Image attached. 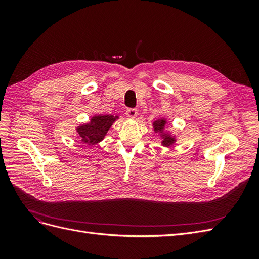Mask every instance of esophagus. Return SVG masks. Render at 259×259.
I'll use <instances>...</instances> for the list:
<instances>
[{"mask_svg":"<svg viewBox=\"0 0 259 259\" xmlns=\"http://www.w3.org/2000/svg\"><path fill=\"white\" fill-rule=\"evenodd\" d=\"M126 115L127 117H131V119H134V117L137 115V110L134 108H130L126 110Z\"/></svg>","mask_w":259,"mask_h":259,"instance_id":"1","label":"esophagus"}]
</instances>
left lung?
I'll return each instance as SVG.
<instances>
[{"instance_id":"left-lung-1","label":"left lung","mask_w":259,"mask_h":259,"mask_svg":"<svg viewBox=\"0 0 259 259\" xmlns=\"http://www.w3.org/2000/svg\"><path fill=\"white\" fill-rule=\"evenodd\" d=\"M164 125H165V121L164 120H161L160 122H155L154 123V131L155 132L161 131L164 127ZM171 143H173V138H170V137H165L163 140V145L167 146V145H170Z\"/></svg>"}]
</instances>
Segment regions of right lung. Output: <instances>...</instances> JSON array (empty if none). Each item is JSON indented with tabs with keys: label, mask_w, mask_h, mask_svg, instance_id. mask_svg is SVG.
Masks as SVG:
<instances>
[{
	"label": "right lung",
	"mask_w": 259,
	"mask_h": 259,
	"mask_svg": "<svg viewBox=\"0 0 259 259\" xmlns=\"http://www.w3.org/2000/svg\"><path fill=\"white\" fill-rule=\"evenodd\" d=\"M116 117V116H115ZM115 117L113 115H98L94 116L92 122L77 128L81 140L85 144H97L104 138L108 130L110 128Z\"/></svg>",
	"instance_id": "right-lung-1"
}]
</instances>
